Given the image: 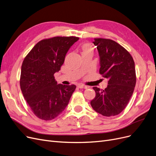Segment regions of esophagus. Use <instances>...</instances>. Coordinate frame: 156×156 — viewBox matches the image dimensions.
<instances>
[{
    "mask_svg": "<svg viewBox=\"0 0 156 156\" xmlns=\"http://www.w3.org/2000/svg\"><path fill=\"white\" fill-rule=\"evenodd\" d=\"M78 87L80 89H87L88 87L86 86V85H83V84H78Z\"/></svg>",
    "mask_w": 156,
    "mask_h": 156,
    "instance_id": "esophagus-1",
    "label": "esophagus"
}]
</instances>
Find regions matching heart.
I'll use <instances>...</instances> for the list:
<instances>
[{
	"label": "heart",
	"mask_w": 156,
	"mask_h": 156,
	"mask_svg": "<svg viewBox=\"0 0 156 156\" xmlns=\"http://www.w3.org/2000/svg\"><path fill=\"white\" fill-rule=\"evenodd\" d=\"M82 49L83 52H85V51H89V50H91V48H90V47L89 46V45H88V44H86L83 45L82 47Z\"/></svg>",
	"instance_id": "1"
}]
</instances>
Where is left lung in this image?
I'll return each mask as SVG.
<instances>
[{"label":"left lung","mask_w":156,"mask_h":156,"mask_svg":"<svg viewBox=\"0 0 156 156\" xmlns=\"http://www.w3.org/2000/svg\"><path fill=\"white\" fill-rule=\"evenodd\" d=\"M100 56V74L108 80L104 90L93 89L96 96L91 101L95 112L111 117L121 113L126 107L136 84L135 63L132 55L113 40L94 38Z\"/></svg>","instance_id":"8db88e82"}]
</instances>
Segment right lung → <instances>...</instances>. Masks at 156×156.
<instances>
[{"label": "right lung", "mask_w": 156, "mask_h": 156, "mask_svg": "<svg viewBox=\"0 0 156 156\" xmlns=\"http://www.w3.org/2000/svg\"><path fill=\"white\" fill-rule=\"evenodd\" d=\"M78 39L74 36L42 39L24 58L20 87L24 99L37 118L53 120L68 105L76 85L57 84L54 74L61 69L69 49Z\"/></svg>", "instance_id": "add662e5"}]
</instances>
